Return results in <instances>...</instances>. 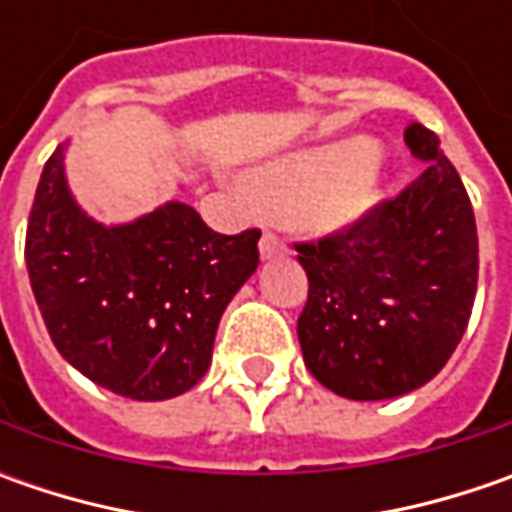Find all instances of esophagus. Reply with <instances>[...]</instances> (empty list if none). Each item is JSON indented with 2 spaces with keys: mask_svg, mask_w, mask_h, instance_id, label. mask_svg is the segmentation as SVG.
<instances>
[{
  "mask_svg": "<svg viewBox=\"0 0 512 512\" xmlns=\"http://www.w3.org/2000/svg\"><path fill=\"white\" fill-rule=\"evenodd\" d=\"M285 242L276 236V233H265L262 236V242H259V253H262V259H279V256H285Z\"/></svg>",
  "mask_w": 512,
  "mask_h": 512,
  "instance_id": "obj_1",
  "label": "esophagus"
}]
</instances>
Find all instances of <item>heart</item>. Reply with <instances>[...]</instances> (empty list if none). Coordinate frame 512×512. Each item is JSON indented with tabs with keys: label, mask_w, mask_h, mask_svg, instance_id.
Instances as JSON below:
<instances>
[{
	"label": "heart",
	"mask_w": 512,
	"mask_h": 512,
	"mask_svg": "<svg viewBox=\"0 0 512 512\" xmlns=\"http://www.w3.org/2000/svg\"><path fill=\"white\" fill-rule=\"evenodd\" d=\"M376 156L373 139L302 150L250 170L247 196L267 213L313 230H342L376 205Z\"/></svg>",
	"instance_id": "1"
}]
</instances>
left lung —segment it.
Instances as JSON below:
<instances>
[{
	"instance_id": "8db88e82",
	"label": "left lung",
	"mask_w": 512,
	"mask_h": 512,
	"mask_svg": "<svg viewBox=\"0 0 512 512\" xmlns=\"http://www.w3.org/2000/svg\"><path fill=\"white\" fill-rule=\"evenodd\" d=\"M404 142L424 173L396 199L319 242H299L307 370L356 402L427 384L462 342L479 282L470 196L439 136L413 122Z\"/></svg>"
}]
</instances>
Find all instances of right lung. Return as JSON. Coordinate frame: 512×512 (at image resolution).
<instances>
[{
  "mask_svg": "<svg viewBox=\"0 0 512 512\" xmlns=\"http://www.w3.org/2000/svg\"><path fill=\"white\" fill-rule=\"evenodd\" d=\"M259 236L216 233L185 202L102 225L70 196L62 145L36 187L25 262L56 350L105 390L162 402L207 373L227 302L259 267Z\"/></svg>",
  "mask_w": 512,
  "mask_h": 512,
  "instance_id": "right-lung-1",
  "label": "right lung"
}]
</instances>
